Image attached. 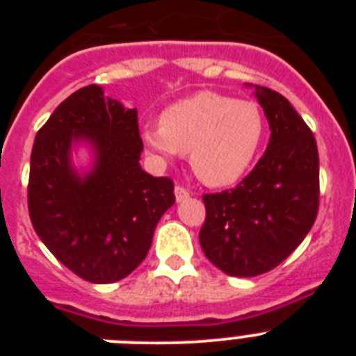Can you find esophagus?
<instances>
[{
    "instance_id": "34e87169",
    "label": "esophagus",
    "mask_w": 356,
    "mask_h": 356,
    "mask_svg": "<svg viewBox=\"0 0 356 356\" xmlns=\"http://www.w3.org/2000/svg\"><path fill=\"white\" fill-rule=\"evenodd\" d=\"M188 191L185 187H181V185H176L175 187V196H176V201H184V200H187L188 197Z\"/></svg>"
}]
</instances>
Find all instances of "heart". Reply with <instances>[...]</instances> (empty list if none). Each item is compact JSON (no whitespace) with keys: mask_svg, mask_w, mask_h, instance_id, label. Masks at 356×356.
<instances>
[{"mask_svg":"<svg viewBox=\"0 0 356 356\" xmlns=\"http://www.w3.org/2000/svg\"><path fill=\"white\" fill-rule=\"evenodd\" d=\"M264 135L266 119L257 103L203 90L169 105L160 122L143 128L140 140L162 159L188 151L197 178L212 187H225L246 175Z\"/></svg>","mask_w":356,"mask_h":356,"instance_id":"obj_1","label":"heart"}]
</instances>
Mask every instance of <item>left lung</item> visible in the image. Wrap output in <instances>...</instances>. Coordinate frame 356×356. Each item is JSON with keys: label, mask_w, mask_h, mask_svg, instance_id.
I'll return each instance as SVG.
<instances>
[{"label": "left lung", "mask_w": 356, "mask_h": 356, "mask_svg": "<svg viewBox=\"0 0 356 356\" xmlns=\"http://www.w3.org/2000/svg\"><path fill=\"white\" fill-rule=\"evenodd\" d=\"M269 121V144L235 188L203 194L200 244L229 276L271 271L300 246L319 210V155L312 130L276 90L254 92Z\"/></svg>", "instance_id": "8db88e82"}]
</instances>
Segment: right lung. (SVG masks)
I'll list each match as a JSON object with an SVG mask.
<instances>
[{"label":"right lung","mask_w":356,"mask_h":356,"mask_svg":"<svg viewBox=\"0 0 356 356\" xmlns=\"http://www.w3.org/2000/svg\"><path fill=\"white\" fill-rule=\"evenodd\" d=\"M93 146L95 165L80 177L72 143ZM137 110L87 85L56 106L37 131L30 159L28 212L40 241L69 271L90 284L127 278L146 259L153 232L175 203L168 176L140 168Z\"/></svg>","instance_id":"obj_1"}]
</instances>
